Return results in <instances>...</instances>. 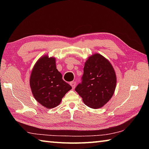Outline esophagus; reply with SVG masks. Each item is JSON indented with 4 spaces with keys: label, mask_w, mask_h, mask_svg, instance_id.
Returning a JSON list of instances; mask_svg holds the SVG:
<instances>
[{
    "label": "esophagus",
    "mask_w": 149,
    "mask_h": 149,
    "mask_svg": "<svg viewBox=\"0 0 149 149\" xmlns=\"http://www.w3.org/2000/svg\"><path fill=\"white\" fill-rule=\"evenodd\" d=\"M70 84L71 85V86L72 87V88H74L75 86V85H76V83H75V82H74V81H72V82H70Z\"/></svg>",
    "instance_id": "1"
}]
</instances>
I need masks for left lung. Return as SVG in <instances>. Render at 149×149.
<instances>
[{
	"label": "left lung",
	"instance_id": "8db88e82",
	"mask_svg": "<svg viewBox=\"0 0 149 149\" xmlns=\"http://www.w3.org/2000/svg\"><path fill=\"white\" fill-rule=\"evenodd\" d=\"M81 83L75 90L88 107H102L112 97L116 84L115 70L108 60L99 54L90 56L85 63Z\"/></svg>",
	"mask_w": 149,
	"mask_h": 149
}]
</instances>
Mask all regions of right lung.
I'll return each instance as SVG.
<instances>
[{
    "label": "right lung",
    "instance_id": "obj_1",
    "mask_svg": "<svg viewBox=\"0 0 149 149\" xmlns=\"http://www.w3.org/2000/svg\"><path fill=\"white\" fill-rule=\"evenodd\" d=\"M30 86L35 99L48 109L58 106L62 98L72 89L56 68L55 58L47 56L38 59L34 65Z\"/></svg>",
    "mask_w": 149,
    "mask_h": 149
}]
</instances>
